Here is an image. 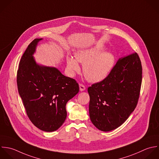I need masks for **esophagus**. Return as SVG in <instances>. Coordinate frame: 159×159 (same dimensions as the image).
Wrapping results in <instances>:
<instances>
[{"mask_svg":"<svg viewBox=\"0 0 159 159\" xmlns=\"http://www.w3.org/2000/svg\"><path fill=\"white\" fill-rule=\"evenodd\" d=\"M79 89L81 92L82 91H84L85 90V87L83 85V84H80L79 85Z\"/></svg>","mask_w":159,"mask_h":159,"instance_id":"obj_1","label":"esophagus"}]
</instances>
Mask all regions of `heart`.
Segmentation results:
<instances>
[{"label": "heart", "instance_id": "1", "mask_svg": "<svg viewBox=\"0 0 159 159\" xmlns=\"http://www.w3.org/2000/svg\"><path fill=\"white\" fill-rule=\"evenodd\" d=\"M102 46H97L85 49H80L75 53V58L67 56V68L71 74L79 72L78 63L83 64V73L86 79L91 82H98L111 72L115 65V56L110 52H103Z\"/></svg>", "mask_w": 159, "mask_h": 159}]
</instances>
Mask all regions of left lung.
Returning a JSON list of instances; mask_svg holds the SVG:
<instances>
[{
  "mask_svg": "<svg viewBox=\"0 0 159 159\" xmlns=\"http://www.w3.org/2000/svg\"><path fill=\"white\" fill-rule=\"evenodd\" d=\"M142 70L134 52L120 58L107 78L88 88L90 118L97 128L110 131L129 118L138 104Z\"/></svg>",
  "mask_w": 159,
  "mask_h": 159,
  "instance_id": "left-lung-1",
  "label": "left lung"
}]
</instances>
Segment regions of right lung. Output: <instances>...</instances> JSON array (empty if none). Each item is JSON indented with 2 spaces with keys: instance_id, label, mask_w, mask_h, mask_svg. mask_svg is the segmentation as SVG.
Wrapping results in <instances>:
<instances>
[{
  "instance_id": "right-lung-1",
  "label": "right lung",
  "mask_w": 159,
  "mask_h": 159,
  "mask_svg": "<svg viewBox=\"0 0 159 159\" xmlns=\"http://www.w3.org/2000/svg\"><path fill=\"white\" fill-rule=\"evenodd\" d=\"M43 38L34 39L23 53L17 71L19 95L26 114L38 129L52 132L64 123L67 102L79 91V84L57 68L39 65L33 54Z\"/></svg>"
}]
</instances>
